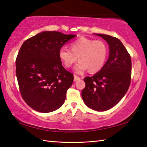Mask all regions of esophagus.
Returning <instances> with one entry per match:
<instances>
[{
  "label": "esophagus",
  "instance_id": "esophagus-1",
  "mask_svg": "<svg viewBox=\"0 0 147 147\" xmlns=\"http://www.w3.org/2000/svg\"><path fill=\"white\" fill-rule=\"evenodd\" d=\"M80 78L79 76H76V75H74V82L78 80H80Z\"/></svg>",
  "mask_w": 147,
  "mask_h": 147
}]
</instances>
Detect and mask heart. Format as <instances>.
<instances>
[{"label": "heart", "mask_w": 147, "mask_h": 147, "mask_svg": "<svg viewBox=\"0 0 147 147\" xmlns=\"http://www.w3.org/2000/svg\"><path fill=\"white\" fill-rule=\"evenodd\" d=\"M70 49L62 47L59 51V58L64 66L71 67L78 58L75 67L77 73L88 69L89 73H96L103 67L108 54V46L104 41L80 37L71 42Z\"/></svg>", "instance_id": "obj_1"}]
</instances>
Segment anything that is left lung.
<instances>
[{"label": "left lung", "mask_w": 147, "mask_h": 147, "mask_svg": "<svg viewBox=\"0 0 147 147\" xmlns=\"http://www.w3.org/2000/svg\"><path fill=\"white\" fill-rule=\"evenodd\" d=\"M96 35L108 43L109 58L97 73L84 78L86 87L82 96L89 108L103 111L115 106L127 92L131 82V61L119 39L106 34Z\"/></svg>", "instance_id": "1"}]
</instances>
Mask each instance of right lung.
Instances as JSON below:
<instances>
[{
	"mask_svg": "<svg viewBox=\"0 0 147 147\" xmlns=\"http://www.w3.org/2000/svg\"><path fill=\"white\" fill-rule=\"evenodd\" d=\"M75 36L46 31L22 45L16 61L17 79L23 100L34 110L52 112L64 103L74 77L62 66L59 51Z\"/></svg>",
	"mask_w": 147,
	"mask_h": 147,
	"instance_id": "obj_1",
	"label": "right lung"
}]
</instances>
